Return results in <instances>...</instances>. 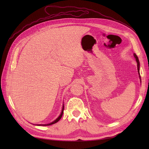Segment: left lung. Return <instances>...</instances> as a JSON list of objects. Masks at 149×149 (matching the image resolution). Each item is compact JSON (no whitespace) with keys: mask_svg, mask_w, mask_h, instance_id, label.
I'll return each mask as SVG.
<instances>
[{"mask_svg":"<svg viewBox=\"0 0 149 149\" xmlns=\"http://www.w3.org/2000/svg\"><path fill=\"white\" fill-rule=\"evenodd\" d=\"M134 56L135 58H136V61H137V70H138V73H139V74H140V73H139V68H140V63H139V58H138L137 56L136 55V53H134ZM139 77H140V79H141V76H139Z\"/></svg>","mask_w":149,"mask_h":149,"instance_id":"1","label":"left lung"}]
</instances>
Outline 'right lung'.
<instances>
[{"label":"right lung","mask_w":149,"mask_h":149,"mask_svg":"<svg viewBox=\"0 0 149 149\" xmlns=\"http://www.w3.org/2000/svg\"><path fill=\"white\" fill-rule=\"evenodd\" d=\"M63 110H64V106H63V109H62V111H61V114L60 115V116L58 117V118L56 120H54L53 122H52V123H49V124H43L42 125H43V126H45V125H52V124H55V123H56L57 122L59 121V120H60V119L61 118V117H62V116H63ZM40 125H41V124H40Z\"/></svg>","instance_id":"add662e5"}]
</instances>
